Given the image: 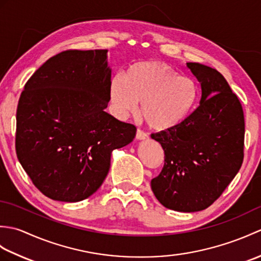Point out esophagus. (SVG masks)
Instances as JSON below:
<instances>
[{"label": "esophagus", "mask_w": 261, "mask_h": 261, "mask_svg": "<svg viewBox=\"0 0 261 261\" xmlns=\"http://www.w3.org/2000/svg\"><path fill=\"white\" fill-rule=\"evenodd\" d=\"M136 138L138 140H147L148 139V135L146 134V132H143L142 130H140V129H138L137 130V135H136Z\"/></svg>", "instance_id": "34e87169"}]
</instances>
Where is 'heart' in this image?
Here are the masks:
<instances>
[{
    "label": "heart",
    "instance_id": "heart-1",
    "mask_svg": "<svg viewBox=\"0 0 261 261\" xmlns=\"http://www.w3.org/2000/svg\"><path fill=\"white\" fill-rule=\"evenodd\" d=\"M110 103L121 119L140 115L154 130L175 129L190 118L198 101V86L191 77L180 76L170 66L158 62L132 65L123 76H114L110 84Z\"/></svg>",
    "mask_w": 261,
    "mask_h": 261
}]
</instances>
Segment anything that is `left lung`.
Instances as JSON below:
<instances>
[{
    "label": "left lung",
    "mask_w": 261,
    "mask_h": 261,
    "mask_svg": "<svg viewBox=\"0 0 261 261\" xmlns=\"http://www.w3.org/2000/svg\"><path fill=\"white\" fill-rule=\"evenodd\" d=\"M186 66L201 84V101L184 123L151 135L165 151L151 190L165 207L190 213L208 207L239 171L245 118L239 98L218 70L198 63Z\"/></svg>",
    "instance_id": "left-lung-1"
}]
</instances>
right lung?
Wrapping results in <instances>:
<instances>
[{
	"mask_svg": "<svg viewBox=\"0 0 261 261\" xmlns=\"http://www.w3.org/2000/svg\"><path fill=\"white\" fill-rule=\"evenodd\" d=\"M108 50H66L27 82L16 110V156L43 195L60 202L91 196L107 177L111 153L137 127L105 112Z\"/></svg>",
	"mask_w": 261,
	"mask_h": 261,
	"instance_id": "add662e5",
	"label": "right lung"
}]
</instances>
